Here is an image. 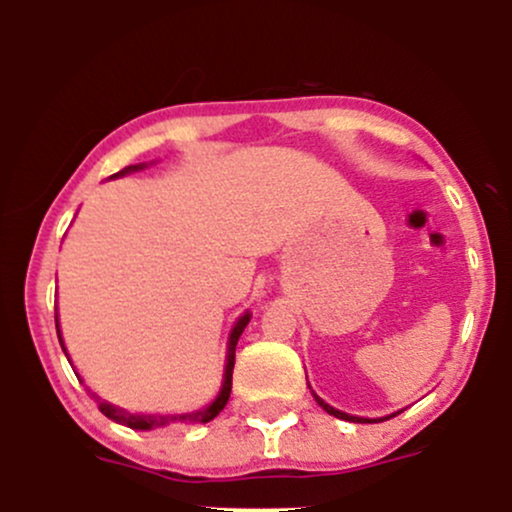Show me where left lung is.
Returning a JSON list of instances; mask_svg holds the SVG:
<instances>
[{"mask_svg": "<svg viewBox=\"0 0 512 512\" xmlns=\"http://www.w3.org/2000/svg\"><path fill=\"white\" fill-rule=\"evenodd\" d=\"M308 387H310V385H308ZM310 392H313V390H310ZM313 397H315V402L320 404V407L327 411V414L337 416V419L351 421V424H380V421H385V419H392V416L399 414V411H395V414H390V416H380V419H366V416H354V414H346V411H342V409H334V407H330V404H327L325 399H322V397H317L315 392H313Z\"/></svg>", "mask_w": 512, "mask_h": 512, "instance_id": "8db88e82", "label": "left lung"}]
</instances>
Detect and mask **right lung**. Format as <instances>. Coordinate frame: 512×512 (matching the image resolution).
I'll use <instances>...</instances> for the list:
<instances>
[{
    "label": "right lung",
    "mask_w": 512,
    "mask_h": 512,
    "mask_svg": "<svg viewBox=\"0 0 512 512\" xmlns=\"http://www.w3.org/2000/svg\"><path fill=\"white\" fill-rule=\"evenodd\" d=\"M144 168H149V163H137V166H127V168H122L120 173L110 175V178H113V180L115 178H122V175L137 173V170H144ZM250 317H252L250 310H245V313L240 315L236 322H233L231 334H228V342H226V363H223L221 387H219V392H216V397L207 404V407L195 409V411H185V414H132V411H127V409H122V407H115V404H110L108 399H101V397L96 395V392L91 390V387H86L88 395L96 399V404H98V409H101V414L108 416V419L115 421V424L134 428V431H154V428H166V426H173V424H209V421L214 419V416H219V411L226 407L228 397H231V385H233L231 378H233V363H236V344H238L240 334H243L245 327H248ZM55 325H57V337H60V346H62L64 356H67V361L72 363V358H69V351H67V346H64V339H62L60 315H55ZM74 373H76V370H74ZM76 378H79V383H84L79 373H76Z\"/></svg>",
    "instance_id": "1"
}]
</instances>
